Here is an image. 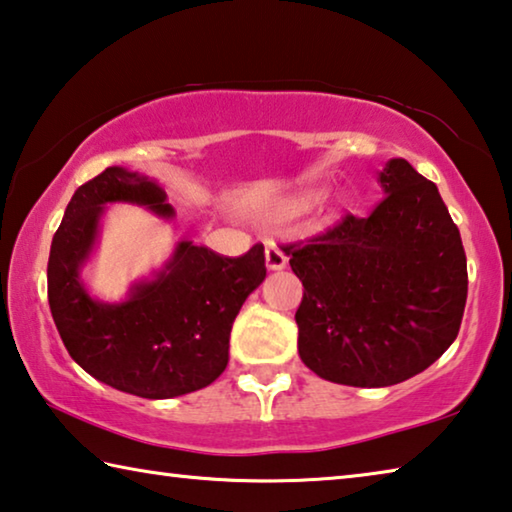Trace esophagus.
Segmentation results:
<instances>
[{"mask_svg":"<svg viewBox=\"0 0 512 512\" xmlns=\"http://www.w3.org/2000/svg\"><path fill=\"white\" fill-rule=\"evenodd\" d=\"M286 265H288V256L283 254V249L279 245H274V242H270V245L265 247V267H267V270L279 272Z\"/></svg>","mask_w":512,"mask_h":512,"instance_id":"34e87169","label":"esophagus"}]
</instances>
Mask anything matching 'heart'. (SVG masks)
Wrapping results in <instances>:
<instances>
[{
	"mask_svg": "<svg viewBox=\"0 0 512 512\" xmlns=\"http://www.w3.org/2000/svg\"><path fill=\"white\" fill-rule=\"evenodd\" d=\"M322 199V192L317 188H304L297 192H290V195L281 197L276 204L272 206L274 217H281V220H290V217H299L311 211V208ZM347 201V192L345 190H333L324 197V208L331 215L338 213Z\"/></svg>",
	"mask_w": 512,
	"mask_h": 512,
	"instance_id": "1",
	"label": "heart"
}]
</instances>
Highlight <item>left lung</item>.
Instances as JSON below:
<instances>
[{"label": "left lung", "mask_w": 512, "mask_h": 512, "mask_svg": "<svg viewBox=\"0 0 512 512\" xmlns=\"http://www.w3.org/2000/svg\"><path fill=\"white\" fill-rule=\"evenodd\" d=\"M381 204L286 247L304 283L299 358L320 379L385 388L433 365L456 340L467 261L438 186L404 158L379 172Z\"/></svg>", "instance_id": "obj_1"}]
</instances>
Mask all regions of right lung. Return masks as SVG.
Returning a JSON list of instances; mask_svg holds the SVG:
<instances>
[{
  "instance_id": "add662e5",
  "label": "right lung",
  "mask_w": 512,
  "mask_h": 512,
  "mask_svg": "<svg viewBox=\"0 0 512 512\" xmlns=\"http://www.w3.org/2000/svg\"><path fill=\"white\" fill-rule=\"evenodd\" d=\"M111 204L172 220L161 183L122 165L83 183L52 240L47 297L65 349L90 376L120 392L172 399L211 385L229 363V335L245 299L265 281L263 245L224 258L177 240L167 261L104 301L83 281Z\"/></svg>"
}]
</instances>
